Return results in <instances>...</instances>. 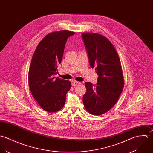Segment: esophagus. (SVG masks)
<instances>
[{
    "instance_id": "34e87169",
    "label": "esophagus",
    "mask_w": 153,
    "mask_h": 153,
    "mask_svg": "<svg viewBox=\"0 0 153 153\" xmlns=\"http://www.w3.org/2000/svg\"><path fill=\"white\" fill-rule=\"evenodd\" d=\"M79 84H80V82H77V81H74V82H73L71 83V85H72L73 86H78Z\"/></svg>"
}]
</instances>
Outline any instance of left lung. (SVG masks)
<instances>
[{
  "mask_svg": "<svg viewBox=\"0 0 153 153\" xmlns=\"http://www.w3.org/2000/svg\"><path fill=\"white\" fill-rule=\"evenodd\" d=\"M90 65L96 67L97 83H85L86 92L83 97L85 109L92 115H100L109 111L118 101L124 86L121 61L111 41L96 33H82Z\"/></svg>",
  "mask_w": 153,
  "mask_h": 153,
  "instance_id": "left-lung-1",
  "label": "left lung"
}]
</instances>
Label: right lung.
<instances>
[{"instance_id":"1","label":"right lung","mask_w":153,"mask_h":153,"mask_svg":"<svg viewBox=\"0 0 153 153\" xmlns=\"http://www.w3.org/2000/svg\"><path fill=\"white\" fill-rule=\"evenodd\" d=\"M75 33L55 31L47 34L38 44L33 54L28 73L31 93L40 107L48 112H56L64 106L70 81L54 77L58 72L65 42Z\"/></svg>"}]
</instances>
